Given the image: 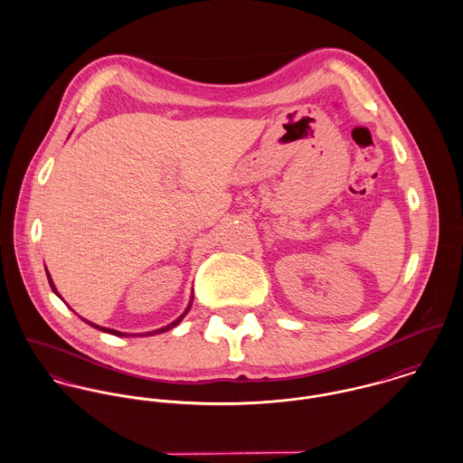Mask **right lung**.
I'll use <instances>...</instances> for the list:
<instances>
[{
	"instance_id": "1",
	"label": "right lung",
	"mask_w": 463,
	"mask_h": 463,
	"mask_svg": "<svg viewBox=\"0 0 463 463\" xmlns=\"http://www.w3.org/2000/svg\"><path fill=\"white\" fill-rule=\"evenodd\" d=\"M46 276H48V281H50V287H52V290L62 299V296L59 294V290H57V287H55V283H53V279H52V274L48 272V269H46ZM193 299H194V296H191V301H189V305H187V308H185V312L178 317V319H175L173 323H169L167 326H162V328H158V330L153 331H146V333H125V331H118L112 330V328H105V326H99V325H94V323H90V321H87V319H83L81 317V321H85L87 325H90L92 328H96V330L105 331V333H112V335H118V336H149V335H156V333H164V331L173 330L175 326H178L180 323H182V319L189 314V310H191V307H193ZM64 301V299H62Z\"/></svg>"
}]
</instances>
